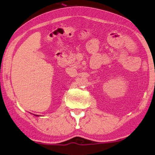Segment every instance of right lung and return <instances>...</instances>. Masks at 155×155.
<instances>
[{"instance_id": "obj_1", "label": "right lung", "mask_w": 155, "mask_h": 155, "mask_svg": "<svg viewBox=\"0 0 155 155\" xmlns=\"http://www.w3.org/2000/svg\"><path fill=\"white\" fill-rule=\"evenodd\" d=\"M36 116H37V115H36Z\"/></svg>"}]
</instances>
